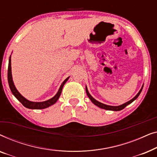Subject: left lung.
Listing matches in <instances>:
<instances>
[{"instance_id":"obj_1","label":"left lung","mask_w":157,"mask_h":157,"mask_svg":"<svg viewBox=\"0 0 157 157\" xmlns=\"http://www.w3.org/2000/svg\"><path fill=\"white\" fill-rule=\"evenodd\" d=\"M142 89H143V88H141V90H140V91H139V93L136 94V96H135V97L133 98L132 100L128 101V102L125 103V104H122V105H121V106H109V105L104 104H102V103H101V102H99V101H96V99H94V98L93 97H92V96H91V95H90V94L89 93V91H88V90H87V88H86V91L87 96H89V98H90V99H91V101L93 102L94 104L96 105V106H97L100 107V108H101V109H106V110H111V111H120V110H122V109L125 108V107H126V106H127V105L130 104L131 103H132L133 101H134L135 99H136L137 97H138V96H139V94H141V91H142Z\"/></svg>"}]
</instances>
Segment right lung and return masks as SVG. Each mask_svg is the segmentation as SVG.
Listing matches in <instances>:
<instances>
[{"label": "right lung", "mask_w": 157, "mask_h": 157, "mask_svg": "<svg viewBox=\"0 0 157 157\" xmlns=\"http://www.w3.org/2000/svg\"><path fill=\"white\" fill-rule=\"evenodd\" d=\"M68 79L67 78L65 81L62 83L61 85V87L58 91V93L56 94L55 96H53L52 98L49 99L46 101L43 102H33L27 100L26 98H25L18 91V90L15 87L12 78V74H11V63H10V58L9 59V63H8V84H9L10 91H11L12 94H13L17 99L20 101L25 107H26L28 109H46L47 107L51 106V105L54 104L57 101V100L59 99V98L61 96L62 89L63 86L65 84L66 81Z\"/></svg>", "instance_id": "add662e5"}]
</instances>
